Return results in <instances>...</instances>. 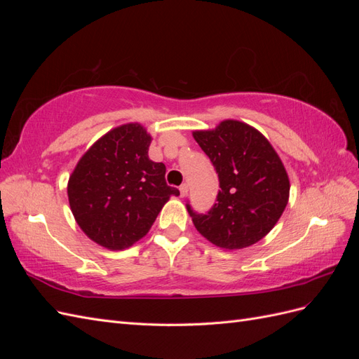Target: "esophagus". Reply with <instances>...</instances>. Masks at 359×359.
<instances>
[{
    "label": "esophagus",
    "instance_id": "1",
    "mask_svg": "<svg viewBox=\"0 0 359 359\" xmlns=\"http://www.w3.org/2000/svg\"><path fill=\"white\" fill-rule=\"evenodd\" d=\"M187 193H189V184H187V182H184V184H181V187H180V194H181V198L187 196Z\"/></svg>",
    "mask_w": 359,
    "mask_h": 359
}]
</instances>
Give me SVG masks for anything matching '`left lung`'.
Here are the masks:
<instances>
[{"mask_svg": "<svg viewBox=\"0 0 359 359\" xmlns=\"http://www.w3.org/2000/svg\"><path fill=\"white\" fill-rule=\"evenodd\" d=\"M193 137L219 173L217 203L206 214L187 211L198 232L214 245H253L273 229L289 201V177L276 149L255 127L224 119Z\"/></svg>", "mask_w": 359, "mask_h": 359, "instance_id": "8db88e82", "label": "left lung"}]
</instances>
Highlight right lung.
<instances>
[{
    "mask_svg": "<svg viewBox=\"0 0 359 359\" xmlns=\"http://www.w3.org/2000/svg\"><path fill=\"white\" fill-rule=\"evenodd\" d=\"M151 136L130 123L112 128L86 151L69 178L67 194L76 223L109 250H124L144 238L170 196L166 166L149 160Z\"/></svg>",
    "mask_w": 359,
    "mask_h": 359,
    "instance_id": "right-lung-1",
    "label": "right lung"
}]
</instances>
